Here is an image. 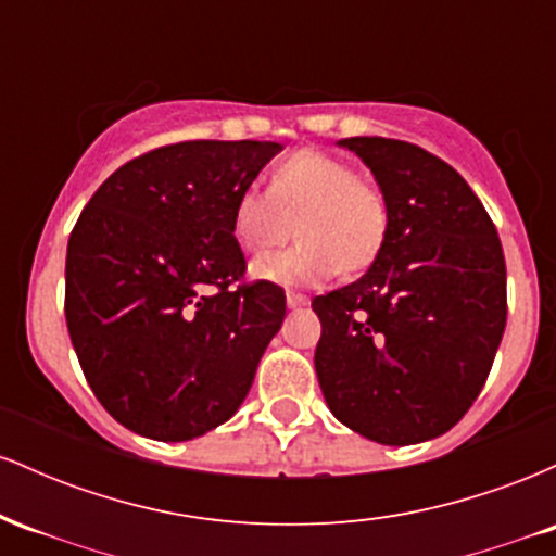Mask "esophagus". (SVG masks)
I'll use <instances>...</instances> for the list:
<instances>
[{
  "label": "esophagus",
  "mask_w": 556,
  "mask_h": 556,
  "mask_svg": "<svg viewBox=\"0 0 556 556\" xmlns=\"http://www.w3.org/2000/svg\"><path fill=\"white\" fill-rule=\"evenodd\" d=\"M303 305H308V298L300 292H287V308H303Z\"/></svg>",
  "instance_id": "esophagus-1"
}]
</instances>
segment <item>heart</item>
<instances>
[{"label":"heart","mask_w":556,"mask_h":556,"mask_svg":"<svg viewBox=\"0 0 556 556\" xmlns=\"http://www.w3.org/2000/svg\"><path fill=\"white\" fill-rule=\"evenodd\" d=\"M300 242L277 256L258 258L251 274L285 287L324 285L337 274L363 271L387 238V201L371 180L324 151H298L269 175V190H240L232 235L245 251L266 253L292 235Z\"/></svg>","instance_id":"obj_1"}]
</instances>
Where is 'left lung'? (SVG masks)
<instances>
[{"label": "left lung", "instance_id": "8db88e82", "mask_svg": "<svg viewBox=\"0 0 556 556\" xmlns=\"http://www.w3.org/2000/svg\"><path fill=\"white\" fill-rule=\"evenodd\" d=\"M387 201L371 269L318 295L316 376L337 420L379 444L442 437L473 405L507 324L494 222L450 164L392 138H344Z\"/></svg>", "mask_w": 556, "mask_h": 556}]
</instances>
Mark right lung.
I'll return each mask as SVG.
<instances>
[{
	"label": "right lung",
	"instance_id": "add662e5",
	"mask_svg": "<svg viewBox=\"0 0 556 556\" xmlns=\"http://www.w3.org/2000/svg\"><path fill=\"white\" fill-rule=\"evenodd\" d=\"M279 151L271 140L162 146L83 208L67 242V331L96 400L125 429L188 442L245 400L285 292L240 282L232 208Z\"/></svg>",
	"mask_w": 556,
	"mask_h": 556
}]
</instances>
